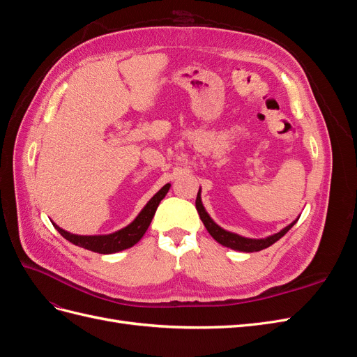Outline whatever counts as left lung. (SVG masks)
<instances>
[{
  "instance_id": "left-lung-1",
  "label": "left lung",
  "mask_w": 357,
  "mask_h": 357,
  "mask_svg": "<svg viewBox=\"0 0 357 357\" xmlns=\"http://www.w3.org/2000/svg\"><path fill=\"white\" fill-rule=\"evenodd\" d=\"M195 205H197V210L199 213V218L204 223L205 228H207L208 234L213 236V238L220 243L222 245L225 247H229L232 248V250H238V252H245V253H252V252H259V250H264V248L273 245L275 241H278L282 236L291 228L296 223L291 222L289 226H286L284 229H282L280 232L268 236V238H262V240H253V238H244V236L241 235H236L234 232H229V231H225L222 229L219 225H215L213 222V219L208 215V213L205 211L204 205L201 202V192H198V197H197V201H195Z\"/></svg>"
}]
</instances>
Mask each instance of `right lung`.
<instances>
[{
  "mask_svg": "<svg viewBox=\"0 0 357 357\" xmlns=\"http://www.w3.org/2000/svg\"><path fill=\"white\" fill-rule=\"evenodd\" d=\"M169 186L171 185L168 183V185L162 188L156 195L146 204V207L137 215V219L131 225H128L126 228L117 232H113L109 235H75L61 229L55 223H53V226H55L63 238L75 245L86 248V250L101 253V255H110V253L125 250V248L132 247L134 244H137L139 240H142V236L146 234L147 228L150 226V222L153 219L159 202L165 198L167 192L169 190Z\"/></svg>",
  "mask_w": 357,
  "mask_h": 357,
  "instance_id": "obj_1",
  "label": "right lung"
}]
</instances>
